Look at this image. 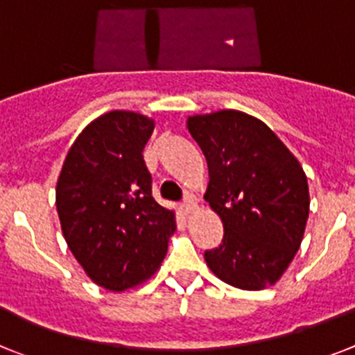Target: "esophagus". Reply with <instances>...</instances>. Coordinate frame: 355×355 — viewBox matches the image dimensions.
I'll return each instance as SVG.
<instances>
[{"label": "esophagus", "instance_id": "esophagus-1", "mask_svg": "<svg viewBox=\"0 0 355 355\" xmlns=\"http://www.w3.org/2000/svg\"><path fill=\"white\" fill-rule=\"evenodd\" d=\"M180 207H182L184 214H191L193 211L196 209V202H195V198H193V196L187 195L186 198H184V202H182V205H180Z\"/></svg>", "mask_w": 355, "mask_h": 355}]
</instances>
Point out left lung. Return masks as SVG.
I'll use <instances>...</instances> for the list:
<instances>
[{
    "mask_svg": "<svg viewBox=\"0 0 355 355\" xmlns=\"http://www.w3.org/2000/svg\"><path fill=\"white\" fill-rule=\"evenodd\" d=\"M209 184L205 200L223 223V240L204 258L222 282L261 291L287 270L309 218L302 164L260 119L222 110L187 119Z\"/></svg>",
    "mask_w": 355,
    "mask_h": 355,
    "instance_id": "obj_1",
    "label": "left lung"
}]
</instances>
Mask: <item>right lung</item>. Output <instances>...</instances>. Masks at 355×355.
Listing matches in <instances>:
<instances>
[{"instance_id":"right-lung-1","label":"right lung","mask_w":355,"mask_h":355,"mask_svg":"<svg viewBox=\"0 0 355 355\" xmlns=\"http://www.w3.org/2000/svg\"><path fill=\"white\" fill-rule=\"evenodd\" d=\"M153 128L141 113L97 117L71 144L55 187L68 249L92 282L113 293L159 269L177 227L175 213L151 196L142 151Z\"/></svg>"}]
</instances>
